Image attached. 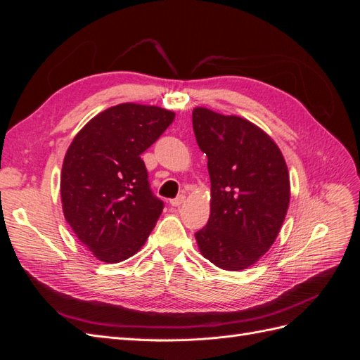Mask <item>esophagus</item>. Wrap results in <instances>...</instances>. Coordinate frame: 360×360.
<instances>
[{
  "mask_svg": "<svg viewBox=\"0 0 360 360\" xmlns=\"http://www.w3.org/2000/svg\"><path fill=\"white\" fill-rule=\"evenodd\" d=\"M184 200H186V197H184V195H179L177 198L171 200V201H169V204H171L172 207H179V205H181V204L184 202Z\"/></svg>",
  "mask_w": 360,
  "mask_h": 360,
  "instance_id": "34e87169",
  "label": "esophagus"
}]
</instances>
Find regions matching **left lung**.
<instances>
[{
	"label": "left lung",
	"mask_w": 360,
	"mask_h": 360,
	"mask_svg": "<svg viewBox=\"0 0 360 360\" xmlns=\"http://www.w3.org/2000/svg\"><path fill=\"white\" fill-rule=\"evenodd\" d=\"M192 126L209 159L212 183L209 222L195 233L198 248L224 270L248 269L274 245L285 219V159L275 141L246 118L195 108Z\"/></svg>",
	"instance_id": "left-lung-1"
}]
</instances>
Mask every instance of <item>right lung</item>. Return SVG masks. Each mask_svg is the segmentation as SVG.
Wrapping results in <instances>:
<instances>
[{"label":"right lung","mask_w":360,"mask_h":360,"mask_svg":"<svg viewBox=\"0 0 360 360\" xmlns=\"http://www.w3.org/2000/svg\"><path fill=\"white\" fill-rule=\"evenodd\" d=\"M174 117L159 106L115 105L91 118L68 148L63 213L81 243L105 263L135 255L159 219L163 202L150 189L141 155Z\"/></svg>","instance_id":"1"}]
</instances>
